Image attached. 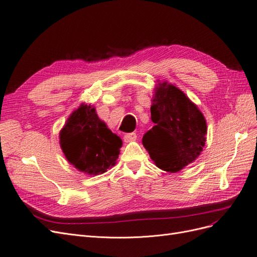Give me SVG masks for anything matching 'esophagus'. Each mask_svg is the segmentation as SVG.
Listing matches in <instances>:
<instances>
[{
  "mask_svg": "<svg viewBox=\"0 0 257 257\" xmlns=\"http://www.w3.org/2000/svg\"><path fill=\"white\" fill-rule=\"evenodd\" d=\"M136 140H137L136 132H131V134H127V135L123 136V141H125L126 143L132 142V141H136Z\"/></svg>",
  "mask_w": 257,
  "mask_h": 257,
  "instance_id": "1",
  "label": "esophagus"
}]
</instances>
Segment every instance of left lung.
I'll return each mask as SVG.
<instances>
[{
  "label": "left lung",
  "mask_w": 257,
  "mask_h": 257,
  "mask_svg": "<svg viewBox=\"0 0 257 257\" xmlns=\"http://www.w3.org/2000/svg\"><path fill=\"white\" fill-rule=\"evenodd\" d=\"M151 114L155 126L144 135L142 143L157 167L176 173L201 155L206 119L183 90L168 82L158 83Z\"/></svg>",
  "instance_id": "8db88e82"
}]
</instances>
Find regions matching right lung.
Segmentation results:
<instances>
[{
	"label": "right lung",
	"mask_w": 257,
	"mask_h": 257,
	"mask_svg": "<svg viewBox=\"0 0 257 257\" xmlns=\"http://www.w3.org/2000/svg\"><path fill=\"white\" fill-rule=\"evenodd\" d=\"M66 159L87 175H99L115 165L122 141L98 117L96 109L82 103L60 132Z\"/></svg>",
	"instance_id": "right-lung-1"
}]
</instances>
